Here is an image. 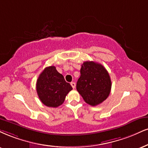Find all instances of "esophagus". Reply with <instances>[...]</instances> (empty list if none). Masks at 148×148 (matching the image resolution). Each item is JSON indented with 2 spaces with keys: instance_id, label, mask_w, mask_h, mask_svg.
<instances>
[{
  "instance_id": "esophagus-1",
  "label": "esophagus",
  "mask_w": 148,
  "mask_h": 148,
  "mask_svg": "<svg viewBox=\"0 0 148 148\" xmlns=\"http://www.w3.org/2000/svg\"><path fill=\"white\" fill-rule=\"evenodd\" d=\"M71 86H72V88H75V83L73 82H71Z\"/></svg>"
}]
</instances>
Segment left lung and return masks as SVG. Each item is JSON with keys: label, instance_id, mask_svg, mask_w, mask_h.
<instances>
[{"label": "left lung", "instance_id": "left-lung-1", "mask_svg": "<svg viewBox=\"0 0 148 148\" xmlns=\"http://www.w3.org/2000/svg\"><path fill=\"white\" fill-rule=\"evenodd\" d=\"M76 88L86 103L95 106L107 99L111 90V79L101 64L84 62L80 69Z\"/></svg>", "mask_w": 148, "mask_h": 148}]
</instances>
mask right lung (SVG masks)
Here are the masks:
<instances>
[{"instance_id": "right-lung-1", "label": "right lung", "mask_w": 148, "mask_h": 148, "mask_svg": "<svg viewBox=\"0 0 148 148\" xmlns=\"http://www.w3.org/2000/svg\"><path fill=\"white\" fill-rule=\"evenodd\" d=\"M72 89L54 66L44 69L36 83L38 95L42 103L48 107L56 108L62 104L66 95Z\"/></svg>"}]
</instances>
